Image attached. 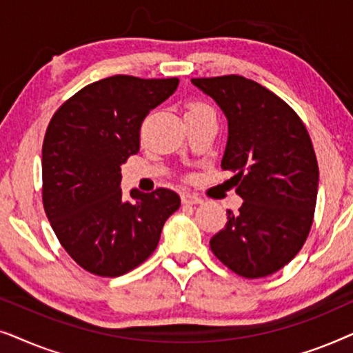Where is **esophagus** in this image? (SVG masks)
Masks as SVG:
<instances>
[{"label":"esophagus","instance_id":"34e87169","mask_svg":"<svg viewBox=\"0 0 353 353\" xmlns=\"http://www.w3.org/2000/svg\"><path fill=\"white\" fill-rule=\"evenodd\" d=\"M181 201L183 204H201L202 199L194 192H183L181 194Z\"/></svg>","mask_w":353,"mask_h":353}]
</instances>
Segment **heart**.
<instances>
[{
    "label": "heart",
    "mask_w": 353,
    "mask_h": 353,
    "mask_svg": "<svg viewBox=\"0 0 353 353\" xmlns=\"http://www.w3.org/2000/svg\"><path fill=\"white\" fill-rule=\"evenodd\" d=\"M199 108H205V104L197 103V101H192V103L186 104V112H188V110H194V109H199Z\"/></svg>",
    "instance_id": "b5f03b06"
}]
</instances>
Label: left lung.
Returning <instances> with one entry per match:
<instances>
[{
	"label": "left lung",
	"instance_id": "left-lung-1",
	"mask_svg": "<svg viewBox=\"0 0 353 353\" xmlns=\"http://www.w3.org/2000/svg\"><path fill=\"white\" fill-rule=\"evenodd\" d=\"M192 83L228 119L221 168L234 173L244 199L238 214L226 210L212 252L239 276H270L296 257L310 233L318 192L310 134L296 110L257 81L221 75Z\"/></svg>",
	"mask_w": 353,
	"mask_h": 353
}]
</instances>
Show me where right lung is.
I'll use <instances>...</instances> for the list:
<instances>
[{"label":"right lung","instance_id":"1","mask_svg":"<svg viewBox=\"0 0 353 353\" xmlns=\"http://www.w3.org/2000/svg\"><path fill=\"white\" fill-rule=\"evenodd\" d=\"M172 79L114 75L65 101L41 149V197L65 252L86 272L115 278L156 250L180 196L167 188L122 194L120 165L139 151L143 120L178 86Z\"/></svg>","mask_w":353,"mask_h":353}]
</instances>
